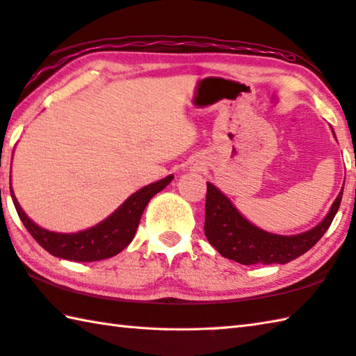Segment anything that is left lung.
Returning <instances> with one entry per match:
<instances>
[{"label": "left lung", "mask_w": 356, "mask_h": 356, "mask_svg": "<svg viewBox=\"0 0 356 356\" xmlns=\"http://www.w3.org/2000/svg\"><path fill=\"white\" fill-rule=\"evenodd\" d=\"M342 190L324 221L305 234L274 235L255 227L243 218L234 204L215 185L207 182L205 236L219 254L241 264H285L305 254L330 227L339 210Z\"/></svg>", "instance_id": "8db88e82"}]
</instances>
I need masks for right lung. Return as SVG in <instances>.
I'll use <instances>...</instances> for the list:
<instances>
[{
  "instance_id": "add662e5",
  "label": "right lung",
  "mask_w": 356,
  "mask_h": 356,
  "mask_svg": "<svg viewBox=\"0 0 356 356\" xmlns=\"http://www.w3.org/2000/svg\"><path fill=\"white\" fill-rule=\"evenodd\" d=\"M172 177L174 176H168L156 184L143 186L124 200V204L104 221L87 230L77 232V234H56V232L38 227L22 210L14 191H12V186L10 196L24 227L51 255L71 261H98L120 254L122 249L127 248L129 243L134 240L147 202L152 196L163 190Z\"/></svg>"
}]
</instances>
